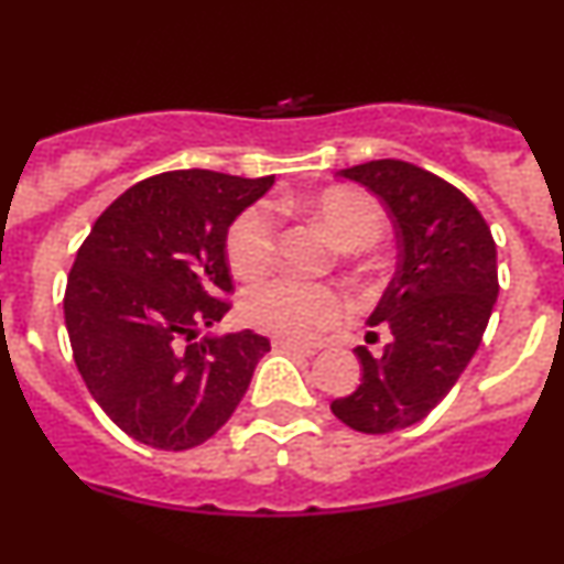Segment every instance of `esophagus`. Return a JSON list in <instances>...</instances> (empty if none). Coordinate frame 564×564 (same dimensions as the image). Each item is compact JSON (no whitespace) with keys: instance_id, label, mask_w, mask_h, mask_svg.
Listing matches in <instances>:
<instances>
[{"instance_id":"obj_1","label":"esophagus","mask_w":564,"mask_h":564,"mask_svg":"<svg viewBox=\"0 0 564 564\" xmlns=\"http://www.w3.org/2000/svg\"><path fill=\"white\" fill-rule=\"evenodd\" d=\"M273 349H275V352L300 355V358H313V355H315V349L300 347V345H291V341H283V339H275V341H273Z\"/></svg>"}]
</instances>
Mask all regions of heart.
<instances>
[{"mask_svg":"<svg viewBox=\"0 0 564 564\" xmlns=\"http://www.w3.org/2000/svg\"><path fill=\"white\" fill-rule=\"evenodd\" d=\"M304 212L315 217L341 249H371L384 232V212L366 193L352 187H328L304 200ZM278 254V223L270 206H251L228 232L230 268L241 278H257L273 268ZM352 313V302L326 283H302L273 278L246 291L241 318L257 332L294 345H307L326 328L339 326Z\"/></svg>","mask_w":564,"mask_h":564,"instance_id":"b5f03b06","label":"heart"}]
</instances>
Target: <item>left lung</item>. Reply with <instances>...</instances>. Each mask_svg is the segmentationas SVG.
I'll use <instances>...</instances> for the list:
<instances>
[{
    "label": "left lung",
    "instance_id": "8db88e82",
    "mask_svg": "<svg viewBox=\"0 0 564 564\" xmlns=\"http://www.w3.org/2000/svg\"><path fill=\"white\" fill-rule=\"evenodd\" d=\"M339 177L387 204L398 270L368 318V326L390 328V345L379 358L355 349L364 379L332 411L352 430L387 435L430 416L480 347L498 296L496 241L477 206L422 166L379 159Z\"/></svg>",
    "mask_w": 564,
    "mask_h": 564
}]
</instances>
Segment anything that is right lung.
I'll return each instance as SVG.
<instances>
[{
    "label": "right lung",
    "mask_w": 564,
    "mask_h": 564,
    "mask_svg": "<svg viewBox=\"0 0 564 564\" xmlns=\"http://www.w3.org/2000/svg\"><path fill=\"white\" fill-rule=\"evenodd\" d=\"M273 180L156 174L121 193L84 238L63 300L70 349L97 405L138 443L196 448L249 390L264 336L191 339L230 310L228 228Z\"/></svg>",
    "instance_id": "add662e5"
}]
</instances>
